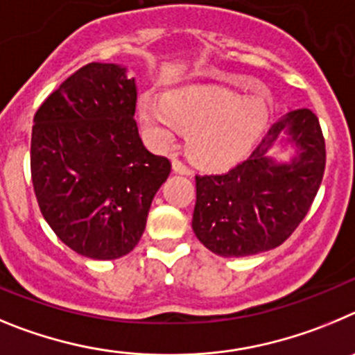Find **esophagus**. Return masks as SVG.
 Masks as SVG:
<instances>
[{
	"label": "esophagus",
	"instance_id": "1",
	"mask_svg": "<svg viewBox=\"0 0 355 355\" xmlns=\"http://www.w3.org/2000/svg\"><path fill=\"white\" fill-rule=\"evenodd\" d=\"M171 166H173L175 173H180V175H189L191 173L189 168H187V166H185L182 161H178V159H173Z\"/></svg>",
	"mask_w": 355,
	"mask_h": 355
}]
</instances>
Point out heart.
<instances>
[{"label": "heart", "instance_id": "obj_1", "mask_svg": "<svg viewBox=\"0 0 355 355\" xmlns=\"http://www.w3.org/2000/svg\"><path fill=\"white\" fill-rule=\"evenodd\" d=\"M242 90L254 81L235 79ZM139 120L150 141L166 148L177 141L180 130L189 132L191 157L207 168H225L244 157L269 122L270 97L261 88L248 97L217 86L173 92L166 98L141 95Z\"/></svg>", "mask_w": 355, "mask_h": 355}]
</instances>
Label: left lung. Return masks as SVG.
Wrapping results in <instances>:
<instances>
[{"instance_id":"8db88e82","label":"left lung","mask_w":355,"mask_h":355,"mask_svg":"<svg viewBox=\"0 0 355 355\" xmlns=\"http://www.w3.org/2000/svg\"><path fill=\"white\" fill-rule=\"evenodd\" d=\"M281 132L289 134L297 155L277 165L268 150ZM324 170L325 141L317 114L306 107L290 111L270 127L245 161L225 173L196 175V237L225 258L277 248L308 214Z\"/></svg>"}]
</instances>
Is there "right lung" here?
Wrapping results in <instances>:
<instances>
[{"label": "right lung", "instance_id": "right-lung-1", "mask_svg": "<svg viewBox=\"0 0 355 355\" xmlns=\"http://www.w3.org/2000/svg\"><path fill=\"white\" fill-rule=\"evenodd\" d=\"M136 79L114 63H88L33 118L31 180L47 225L94 260L130 253L145 232L171 162L145 148L134 120Z\"/></svg>", "mask_w": 355, "mask_h": 355}]
</instances>
